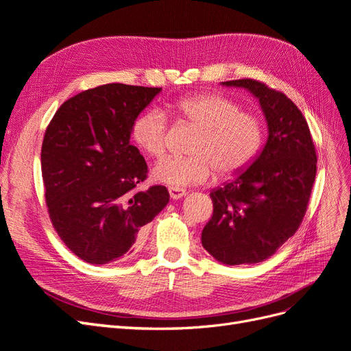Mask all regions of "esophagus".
Here are the masks:
<instances>
[{
    "label": "esophagus",
    "instance_id": "obj_1",
    "mask_svg": "<svg viewBox=\"0 0 351 351\" xmlns=\"http://www.w3.org/2000/svg\"><path fill=\"white\" fill-rule=\"evenodd\" d=\"M168 192H169V196H171V199H180L186 196V190L184 189H180V187H168Z\"/></svg>",
    "mask_w": 351,
    "mask_h": 351
}]
</instances>
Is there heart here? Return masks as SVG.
I'll return each mask as SVG.
<instances>
[{
  "mask_svg": "<svg viewBox=\"0 0 351 351\" xmlns=\"http://www.w3.org/2000/svg\"><path fill=\"white\" fill-rule=\"evenodd\" d=\"M178 120L197 127L187 156H165L154 167V177L169 187L204 183L217 171L231 177L246 168L258 155L263 127L254 114L244 112L239 105L219 93H199L173 104ZM167 117L161 110H147L133 123L136 145L151 156H161L167 149Z\"/></svg>",
  "mask_w": 351,
  "mask_h": 351,
  "instance_id": "b5f03b06",
  "label": "heart"
}]
</instances>
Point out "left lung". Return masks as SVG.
<instances>
[{
  "mask_svg": "<svg viewBox=\"0 0 351 351\" xmlns=\"http://www.w3.org/2000/svg\"><path fill=\"white\" fill-rule=\"evenodd\" d=\"M259 99L268 141L254 162L210 192L214 212L202 231V246L226 265L271 258L299 230L316 176L309 125L295 104L254 79L224 82Z\"/></svg>",
  "mask_w": 351,
  "mask_h": 351,
  "instance_id": "8db88e82",
  "label": "left lung"
}]
</instances>
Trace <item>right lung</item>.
<instances>
[{
	"instance_id": "obj_1",
	"label": "right lung",
	"mask_w": 351,
	"mask_h": 351,
	"mask_svg": "<svg viewBox=\"0 0 351 351\" xmlns=\"http://www.w3.org/2000/svg\"><path fill=\"white\" fill-rule=\"evenodd\" d=\"M161 88L108 83L67 99L40 151L51 224L82 261L104 265L130 254L142 228L169 200L164 186L139 190L147 165L130 143L134 120Z\"/></svg>"
}]
</instances>
